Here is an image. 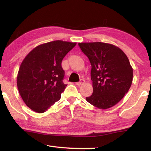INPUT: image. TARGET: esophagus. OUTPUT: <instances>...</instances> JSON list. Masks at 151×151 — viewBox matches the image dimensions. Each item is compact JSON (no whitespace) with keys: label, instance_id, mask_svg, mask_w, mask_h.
<instances>
[{"label":"esophagus","instance_id":"34e87169","mask_svg":"<svg viewBox=\"0 0 151 151\" xmlns=\"http://www.w3.org/2000/svg\"><path fill=\"white\" fill-rule=\"evenodd\" d=\"M84 82H85V81L84 79H81V82H76V86H81V85H82L83 84H84Z\"/></svg>","mask_w":151,"mask_h":151}]
</instances>
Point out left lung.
<instances>
[{
	"label": "left lung",
	"instance_id": "obj_1",
	"mask_svg": "<svg viewBox=\"0 0 151 151\" xmlns=\"http://www.w3.org/2000/svg\"><path fill=\"white\" fill-rule=\"evenodd\" d=\"M78 46L91 65L93 93L86 99L99 109L118 103L132 84L133 69L126 54L114 45L79 43Z\"/></svg>",
	"mask_w": 151,
	"mask_h": 151
}]
</instances>
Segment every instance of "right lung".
I'll use <instances>...</instances> for the list:
<instances>
[{
	"instance_id": "1",
	"label": "right lung",
	"mask_w": 151,
	"mask_h": 151,
	"mask_svg": "<svg viewBox=\"0 0 151 151\" xmlns=\"http://www.w3.org/2000/svg\"><path fill=\"white\" fill-rule=\"evenodd\" d=\"M76 43L61 40L36 47L22 61L17 75V88L22 100L37 113H43L61 98L67 85L62 62Z\"/></svg>"
}]
</instances>
